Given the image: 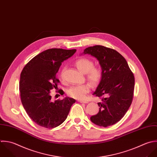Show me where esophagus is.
<instances>
[{
    "instance_id": "obj_1",
    "label": "esophagus",
    "mask_w": 157,
    "mask_h": 157,
    "mask_svg": "<svg viewBox=\"0 0 157 157\" xmlns=\"http://www.w3.org/2000/svg\"><path fill=\"white\" fill-rule=\"evenodd\" d=\"M78 101L80 102L81 103H85V104H87V103H89V101H84V100H79Z\"/></svg>"
}]
</instances>
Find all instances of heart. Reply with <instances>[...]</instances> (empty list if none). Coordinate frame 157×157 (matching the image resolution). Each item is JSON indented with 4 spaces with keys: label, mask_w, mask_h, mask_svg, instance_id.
Segmentation results:
<instances>
[{
    "label": "heart",
    "mask_w": 157,
    "mask_h": 157,
    "mask_svg": "<svg viewBox=\"0 0 157 157\" xmlns=\"http://www.w3.org/2000/svg\"><path fill=\"white\" fill-rule=\"evenodd\" d=\"M92 60L87 58H81L75 62L77 68L84 73H86L89 81L94 86L97 85L101 78L102 73L100 68L94 66ZM60 77L63 78V71L60 73ZM90 86L88 84L73 86L68 89V94L76 99L81 100L85 98L86 94L90 91Z\"/></svg>",
    "instance_id": "1"
}]
</instances>
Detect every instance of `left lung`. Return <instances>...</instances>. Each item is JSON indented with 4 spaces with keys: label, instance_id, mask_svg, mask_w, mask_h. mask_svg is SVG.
Here are the masks:
<instances>
[{
    "label": "left lung",
    "instance_id": "left-lung-1",
    "mask_svg": "<svg viewBox=\"0 0 157 157\" xmlns=\"http://www.w3.org/2000/svg\"><path fill=\"white\" fill-rule=\"evenodd\" d=\"M82 54L97 58L102 70L100 82L93 94L102 97V102L98 103L99 112L90 121L100 127L113 125L121 120L132 103L133 73L125 59L114 49L95 45L86 48Z\"/></svg>",
    "mask_w": 157,
    "mask_h": 157
}]
</instances>
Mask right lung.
<instances>
[{"label":"right lung","instance_id":"right-lung-1","mask_svg":"<svg viewBox=\"0 0 157 157\" xmlns=\"http://www.w3.org/2000/svg\"><path fill=\"white\" fill-rule=\"evenodd\" d=\"M76 49L52 48L32 59L24 67L20 76L21 102L30 119L37 125L53 128L67 119L76 100L65 97L52 101L51 90L57 87L56 73L62 63L71 57Z\"/></svg>","mask_w":157,"mask_h":157}]
</instances>
